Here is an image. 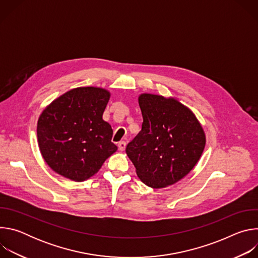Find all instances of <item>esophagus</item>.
<instances>
[{
	"label": "esophagus",
	"instance_id": "obj_1",
	"mask_svg": "<svg viewBox=\"0 0 258 258\" xmlns=\"http://www.w3.org/2000/svg\"><path fill=\"white\" fill-rule=\"evenodd\" d=\"M125 146H126V143L123 142V141H121V142L118 143V149H119L120 151H124Z\"/></svg>",
	"mask_w": 258,
	"mask_h": 258
}]
</instances>
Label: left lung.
<instances>
[{"label":"left lung","mask_w":258,"mask_h":258,"mask_svg":"<svg viewBox=\"0 0 258 258\" xmlns=\"http://www.w3.org/2000/svg\"><path fill=\"white\" fill-rule=\"evenodd\" d=\"M139 106L142 130L127 144L126 154L147 186H170L198 162L205 147L204 132L191 110L174 99L143 94Z\"/></svg>","instance_id":"1"}]
</instances>
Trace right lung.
Segmentation results:
<instances>
[{
    "instance_id": "add662e5",
    "label": "right lung",
    "mask_w": 258,
    "mask_h": 258,
    "mask_svg": "<svg viewBox=\"0 0 258 258\" xmlns=\"http://www.w3.org/2000/svg\"><path fill=\"white\" fill-rule=\"evenodd\" d=\"M110 94L100 88L73 89L53 101L38 121V141L48 165L82 181L94 175L117 147L102 118Z\"/></svg>"
}]
</instances>
